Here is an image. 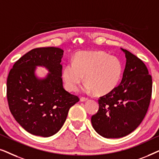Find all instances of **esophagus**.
<instances>
[{
    "instance_id": "obj_1",
    "label": "esophagus",
    "mask_w": 159,
    "mask_h": 159,
    "mask_svg": "<svg viewBox=\"0 0 159 159\" xmlns=\"http://www.w3.org/2000/svg\"><path fill=\"white\" fill-rule=\"evenodd\" d=\"M88 98H85V97H81V98H80V101H81L82 102L86 101H88Z\"/></svg>"
}]
</instances>
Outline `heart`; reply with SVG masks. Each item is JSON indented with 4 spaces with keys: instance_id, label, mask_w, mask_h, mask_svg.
Wrapping results in <instances>:
<instances>
[{
    "instance_id": "heart-1",
    "label": "heart",
    "mask_w": 159,
    "mask_h": 159,
    "mask_svg": "<svg viewBox=\"0 0 159 159\" xmlns=\"http://www.w3.org/2000/svg\"><path fill=\"white\" fill-rule=\"evenodd\" d=\"M122 64L118 58L101 51L77 53L73 64L64 66L62 72L66 88L76 91L83 82L85 90L96 95H106L118 85L122 74Z\"/></svg>"
}]
</instances>
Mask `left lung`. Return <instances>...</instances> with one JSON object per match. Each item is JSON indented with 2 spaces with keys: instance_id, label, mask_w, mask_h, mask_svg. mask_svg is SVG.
I'll list each match as a JSON object with an SVG mask.
<instances>
[{
  "instance_id": "obj_1",
  "label": "left lung",
  "mask_w": 159,
  "mask_h": 159,
  "mask_svg": "<svg viewBox=\"0 0 159 159\" xmlns=\"http://www.w3.org/2000/svg\"><path fill=\"white\" fill-rule=\"evenodd\" d=\"M121 83L100 97L98 112L91 117L93 127L106 138H119L134 131L144 119L152 95V77L143 61L127 50Z\"/></svg>"
}]
</instances>
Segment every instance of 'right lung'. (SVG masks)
<instances>
[{
    "label": "right lung",
    "mask_w": 159,
    "mask_h": 159,
    "mask_svg": "<svg viewBox=\"0 0 159 159\" xmlns=\"http://www.w3.org/2000/svg\"><path fill=\"white\" fill-rule=\"evenodd\" d=\"M64 51L58 48H37L17 60L7 78V100L10 111L26 131L47 138L59 131L69 110L80 101L63 87ZM36 66L52 72L46 79L34 75Z\"/></svg>",
    "instance_id": "1"
}]
</instances>
